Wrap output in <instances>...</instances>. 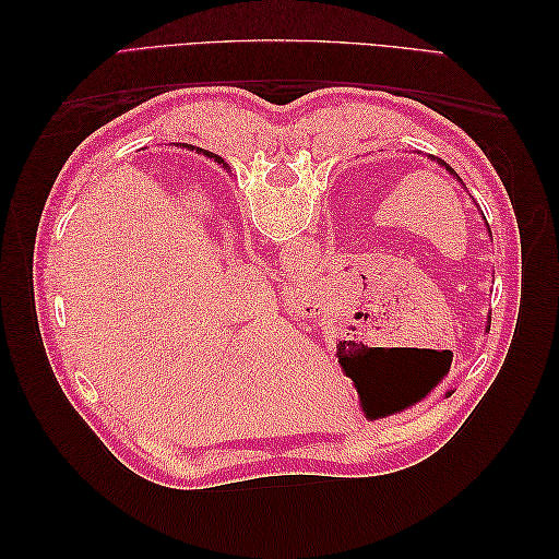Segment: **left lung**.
Listing matches in <instances>:
<instances>
[{
    "instance_id": "1",
    "label": "left lung",
    "mask_w": 559,
    "mask_h": 559,
    "mask_svg": "<svg viewBox=\"0 0 559 559\" xmlns=\"http://www.w3.org/2000/svg\"><path fill=\"white\" fill-rule=\"evenodd\" d=\"M431 158H433V156H431ZM433 160H436V163H441V167H445V170H448L452 177H456V173L452 170V167H450L445 160H441V158H433ZM456 179H460V177H456ZM460 181H462V179H460ZM483 218H485V216H483ZM485 224H487V222H485ZM487 228H489V226H487Z\"/></svg>"
}]
</instances>
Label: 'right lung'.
Instances as JSON below:
<instances>
[{"label": "right lung", "mask_w": 559, "mask_h": 559, "mask_svg": "<svg viewBox=\"0 0 559 559\" xmlns=\"http://www.w3.org/2000/svg\"><path fill=\"white\" fill-rule=\"evenodd\" d=\"M189 146H191V144H189ZM198 151H202V148H198ZM205 156H210V158H214V160H216V163H224V160H222V158H218V156H214V154H210V151H205Z\"/></svg>", "instance_id": "1"}]
</instances>
